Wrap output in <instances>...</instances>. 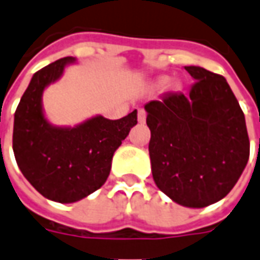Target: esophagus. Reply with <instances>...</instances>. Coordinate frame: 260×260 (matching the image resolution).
I'll return each instance as SVG.
<instances>
[{
    "label": "esophagus",
    "instance_id": "esophagus-1",
    "mask_svg": "<svg viewBox=\"0 0 260 260\" xmlns=\"http://www.w3.org/2000/svg\"><path fill=\"white\" fill-rule=\"evenodd\" d=\"M137 118H138V122H140V123H144V122H145V120H146V112H145V109H142V108L138 109Z\"/></svg>",
    "mask_w": 260,
    "mask_h": 260
}]
</instances>
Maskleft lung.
Instances as JSON below:
<instances>
[{"mask_svg":"<svg viewBox=\"0 0 260 260\" xmlns=\"http://www.w3.org/2000/svg\"><path fill=\"white\" fill-rule=\"evenodd\" d=\"M189 94L166 93L145 105L157 188L181 206L203 208L233 189L249 157L243 109L222 75L185 67Z\"/></svg>","mask_w":260,"mask_h":260,"instance_id":"1","label":"left lung"}]
</instances>
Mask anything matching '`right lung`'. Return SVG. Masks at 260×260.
I'll list each match as a JSON object with an SVG mask.
<instances>
[{
  "label": "right lung",
  "instance_id": "right-lung-1",
  "mask_svg": "<svg viewBox=\"0 0 260 260\" xmlns=\"http://www.w3.org/2000/svg\"><path fill=\"white\" fill-rule=\"evenodd\" d=\"M72 57H63L34 74L15 112L13 153L27 181L44 197L74 203L101 188L115 151L137 124V111L118 120L95 116L77 127L50 126L41 97L63 74Z\"/></svg>",
  "mask_w": 260,
  "mask_h": 260
}]
</instances>
